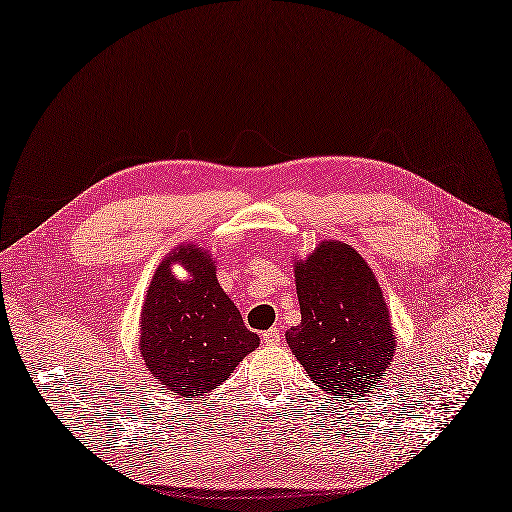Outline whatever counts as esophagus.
Segmentation results:
<instances>
[{
  "label": "esophagus",
  "instance_id": "esophagus-1",
  "mask_svg": "<svg viewBox=\"0 0 512 512\" xmlns=\"http://www.w3.org/2000/svg\"><path fill=\"white\" fill-rule=\"evenodd\" d=\"M260 339H263L265 345H278L282 341V326H273L269 330H265L260 334Z\"/></svg>",
  "mask_w": 512,
  "mask_h": 512
}]
</instances>
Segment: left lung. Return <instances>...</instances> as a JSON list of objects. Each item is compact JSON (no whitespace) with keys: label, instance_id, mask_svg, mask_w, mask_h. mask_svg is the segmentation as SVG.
<instances>
[{"label":"left lung","instance_id":"obj_1","mask_svg":"<svg viewBox=\"0 0 512 512\" xmlns=\"http://www.w3.org/2000/svg\"><path fill=\"white\" fill-rule=\"evenodd\" d=\"M302 323L286 343L321 391L371 393L391 365L395 334L389 308L367 263L350 245L323 241L295 267Z\"/></svg>","mask_w":512,"mask_h":512}]
</instances>
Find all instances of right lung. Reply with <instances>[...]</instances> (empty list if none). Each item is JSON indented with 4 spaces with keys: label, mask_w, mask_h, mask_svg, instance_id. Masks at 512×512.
Instances as JSON below:
<instances>
[{
    "label": "right lung",
    "mask_w": 512,
    "mask_h": 512,
    "mask_svg": "<svg viewBox=\"0 0 512 512\" xmlns=\"http://www.w3.org/2000/svg\"><path fill=\"white\" fill-rule=\"evenodd\" d=\"M171 262H182L192 280L173 277ZM141 326L145 367L162 389L178 397L217 389L258 345V334L245 328L241 313L219 286L210 256L193 245L180 247L156 269Z\"/></svg>",
    "instance_id": "right-lung-1"
}]
</instances>
